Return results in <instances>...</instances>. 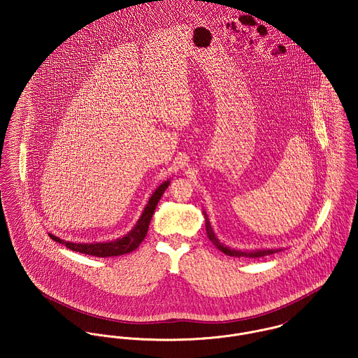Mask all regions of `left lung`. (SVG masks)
I'll return each mask as SVG.
<instances>
[{
    "label": "left lung",
    "instance_id": "left-lung-1",
    "mask_svg": "<svg viewBox=\"0 0 358 358\" xmlns=\"http://www.w3.org/2000/svg\"><path fill=\"white\" fill-rule=\"evenodd\" d=\"M204 217L205 229H206V236H208V238L212 241V244H213L219 251H222V252L226 254V255L236 256V257H241V256H244V257H262V256L271 255V254H275V252L282 251V250H256V251H238V250H231V248H229L227 245L222 244V243L216 238V236H215V233H213V230H212V227H210V223H209V219H208V215L205 213V210Z\"/></svg>",
    "mask_w": 358,
    "mask_h": 358
}]
</instances>
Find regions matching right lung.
<instances>
[{"label":"right lung","instance_id":"add662e5","mask_svg":"<svg viewBox=\"0 0 358 358\" xmlns=\"http://www.w3.org/2000/svg\"><path fill=\"white\" fill-rule=\"evenodd\" d=\"M171 180H165L164 183H161L152 197L149 199L148 204L145 206L139 220L136 222V224L134 226V229L127 233L125 236H122L121 238H117L114 241H106V243H91V244H80V243H70V241H64L60 240L59 237L53 236L50 233L53 241L66 245L69 250L80 252V254H85V255L98 256V257H108V256H120L129 254L132 251H135L141 243L145 240L148 230H149V224L152 220L155 206L158 204L161 196L164 194V192L166 190V187L169 186Z\"/></svg>","mask_w":358,"mask_h":358}]
</instances>
